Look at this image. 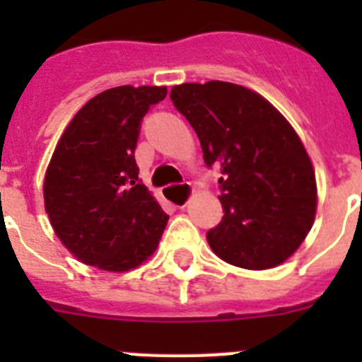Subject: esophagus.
<instances>
[{
  "instance_id": "obj_1",
  "label": "esophagus",
  "mask_w": 362,
  "mask_h": 362,
  "mask_svg": "<svg viewBox=\"0 0 362 362\" xmlns=\"http://www.w3.org/2000/svg\"><path fill=\"white\" fill-rule=\"evenodd\" d=\"M174 190H177V197H175V206H179V209L187 206L188 199H190V194H192V185L190 183L177 185V187H174Z\"/></svg>"
}]
</instances>
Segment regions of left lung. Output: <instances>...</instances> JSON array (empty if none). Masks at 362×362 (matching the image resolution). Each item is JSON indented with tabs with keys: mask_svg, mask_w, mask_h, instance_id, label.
Returning a JSON list of instances; mask_svg holds the SVG:
<instances>
[{
	"mask_svg": "<svg viewBox=\"0 0 362 362\" xmlns=\"http://www.w3.org/2000/svg\"><path fill=\"white\" fill-rule=\"evenodd\" d=\"M170 99L221 166L223 219L206 232L217 257L248 270L281 264L299 248L315 217L312 161L296 130L255 92L225 81L185 83Z\"/></svg>",
	"mask_w": 362,
	"mask_h": 362,
	"instance_id": "left-lung-1",
	"label": "left lung"
}]
</instances>
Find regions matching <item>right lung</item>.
<instances>
[{
    "label": "right lung",
    "instance_id": "add662e5",
    "mask_svg": "<svg viewBox=\"0 0 362 362\" xmlns=\"http://www.w3.org/2000/svg\"><path fill=\"white\" fill-rule=\"evenodd\" d=\"M166 86H116L74 116L45 175V210L63 245L85 264L127 272L153 254L168 216L139 181L143 116Z\"/></svg>",
    "mask_w": 362,
    "mask_h": 362
}]
</instances>
